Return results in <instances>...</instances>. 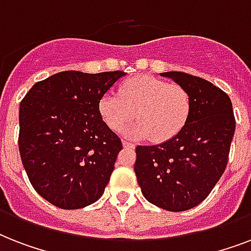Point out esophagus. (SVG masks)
I'll list each match as a JSON object with an SVG mask.
<instances>
[{"mask_svg": "<svg viewBox=\"0 0 251 251\" xmlns=\"http://www.w3.org/2000/svg\"><path fill=\"white\" fill-rule=\"evenodd\" d=\"M122 145H124V147H126V149H134L135 147V145L134 143H131V142L126 141V139H122Z\"/></svg>", "mask_w": 251, "mask_h": 251, "instance_id": "esophagus-1", "label": "esophagus"}]
</instances>
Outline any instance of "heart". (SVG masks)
I'll list each match as a JSON object with an SVG mask.
<instances>
[{
  "label": "heart",
  "mask_w": 251,
  "mask_h": 251,
  "mask_svg": "<svg viewBox=\"0 0 251 251\" xmlns=\"http://www.w3.org/2000/svg\"><path fill=\"white\" fill-rule=\"evenodd\" d=\"M99 113L112 130H120L134 116L138 121L126 129L129 135L152 142L175 138L187 124L191 96L181 84L152 75H137L122 82L118 95L106 92L99 100Z\"/></svg>",
  "instance_id": "heart-1"
}]
</instances>
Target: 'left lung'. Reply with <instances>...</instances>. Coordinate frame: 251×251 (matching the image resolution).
<instances>
[{
    "label": "left lung",
    "mask_w": 251,
    "mask_h": 251,
    "mask_svg": "<svg viewBox=\"0 0 251 251\" xmlns=\"http://www.w3.org/2000/svg\"><path fill=\"white\" fill-rule=\"evenodd\" d=\"M161 75L189 91L190 117L169 141L138 146L134 172L150 203L179 212L204 201L223 176L236 120L229 96L208 80L182 72Z\"/></svg>",
    "instance_id": "8db88e82"
}]
</instances>
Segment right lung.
<instances>
[{"label":"right lung","instance_id":"obj_1","mask_svg":"<svg viewBox=\"0 0 251 251\" xmlns=\"http://www.w3.org/2000/svg\"><path fill=\"white\" fill-rule=\"evenodd\" d=\"M125 74L57 73L21 101L22 163L33 189L58 208L92 204L109 182L122 143L102 121L99 100Z\"/></svg>","mask_w":251,"mask_h":251}]
</instances>
